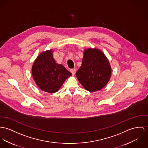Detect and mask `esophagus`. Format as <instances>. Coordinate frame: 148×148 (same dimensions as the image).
Listing matches in <instances>:
<instances>
[{
  "label": "esophagus",
  "instance_id": "34e87169",
  "mask_svg": "<svg viewBox=\"0 0 148 148\" xmlns=\"http://www.w3.org/2000/svg\"><path fill=\"white\" fill-rule=\"evenodd\" d=\"M70 72L71 73V74L74 75L75 74V72H76V70L75 69H70Z\"/></svg>",
  "mask_w": 148,
  "mask_h": 148
}]
</instances>
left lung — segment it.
Instances as JSON below:
<instances>
[{
	"mask_svg": "<svg viewBox=\"0 0 148 148\" xmlns=\"http://www.w3.org/2000/svg\"><path fill=\"white\" fill-rule=\"evenodd\" d=\"M112 68L108 58L98 48L84 49L82 65L76 73L80 84L87 91L96 92L109 82Z\"/></svg>",
	"mask_w": 148,
	"mask_h": 148,
	"instance_id": "1",
	"label": "left lung"
}]
</instances>
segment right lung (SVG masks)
I'll list each match as a JSON object with an SVG mask.
<instances>
[{
  "label": "right lung",
  "mask_w": 148,
  "mask_h": 148,
  "mask_svg": "<svg viewBox=\"0 0 148 148\" xmlns=\"http://www.w3.org/2000/svg\"><path fill=\"white\" fill-rule=\"evenodd\" d=\"M53 50L41 52L35 60L32 74L37 86L50 93L60 90L65 80L72 74L62 65L56 62Z\"/></svg>",
  "instance_id": "right-lung-1"
}]
</instances>
